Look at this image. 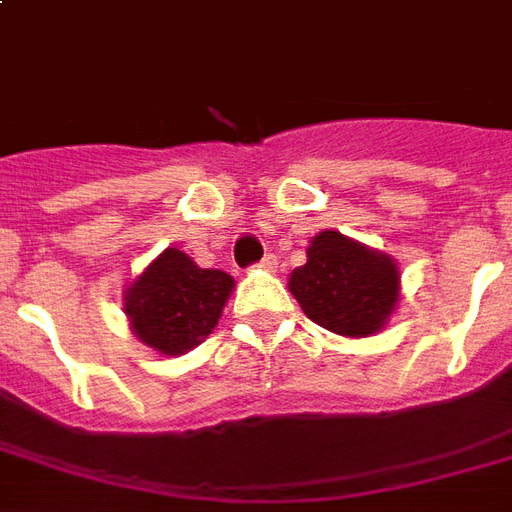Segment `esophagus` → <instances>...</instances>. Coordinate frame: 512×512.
Listing matches in <instances>:
<instances>
[{
	"label": "esophagus",
	"mask_w": 512,
	"mask_h": 512,
	"mask_svg": "<svg viewBox=\"0 0 512 512\" xmlns=\"http://www.w3.org/2000/svg\"><path fill=\"white\" fill-rule=\"evenodd\" d=\"M257 268H260V271L273 273V271H276V268H279V260H276V255H265L263 260L257 263Z\"/></svg>",
	"instance_id": "obj_1"
}]
</instances>
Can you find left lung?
<instances>
[{
    "mask_svg": "<svg viewBox=\"0 0 512 512\" xmlns=\"http://www.w3.org/2000/svg\"><path fill=\"white\" fill-rule=\"evenodd\" d=\"M305 257L287 287L308 319L340 337H372L385 329L401 297L393 257L340 231L316 233Z\"/></svg>",
    "mask_w": 512,
    "mask_h": 512,
    "instance_id": "8db88e82",
    "label": "left lung"
}]
</instances>
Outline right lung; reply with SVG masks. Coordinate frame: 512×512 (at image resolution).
I'll return each mask as SVG.
<instances>
[{"label":"right lung","mask_w":512,"mask_h":512,"mask_svg":"<svg viewBox=\"0 0 512 512\" xmlns=\"http://www.w3.org/2000/svg\"><path fill=\"white\" fill-rule=\"evenodd\" d=\"M233 287L225 271L199 268L183 249L167 247L127 284L124 316L143 345L183 356L212 335Z\"/></svg>","instance_id":"right-lung-1"}]
</instances>
